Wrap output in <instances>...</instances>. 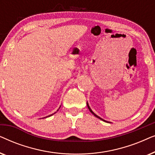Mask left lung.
I'll return each mask as SVG.
<instances>
[{
  "instance_id": "obj_1",
  "label": "left lung",
  "mask_w": 155,
  "mask_h": 155,
  "mask_svg": "<svg viewBox=\"0 0 155 155\" xmlns=\"http://www.w3.org/2000/svg\"><path fill=\"white\" fill-rule=\"evenodd\" d=\"M87 107H88V109H89V110H90V112H91V113H92V114H93V115H94V116H96V117H97V118H99V119H101V120H103V121H104V122H108V123H110V122H109V121H107V120H104V119H103V118H100V117H99V116H97V114H95L94 113V112H93V111H92V109H91V108L90 107V106H89V104H88V102H87Z\"/></svg>"
}]
</instances>
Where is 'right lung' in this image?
<instances>
[{"mask_svg":"<svg viewBox=\"0 0 155 155\" xmlns=\"http://www.w3.org/2000/svg\"><path fill=\"white\" fill-rule=\"evenodd\" d=\"M60 108H61V106H60V107H59V109H60ZM58 110H57V111H58ZM54 114H56V112H55V113ZM54 114H51V115H49V116H46V117H48V116H52V115H54ZM46 117H44V118H46Z\"/></svg>","mask_w":155,"mask_h":155,"instance_id":"1","label":"right lung"}]
</instances>
